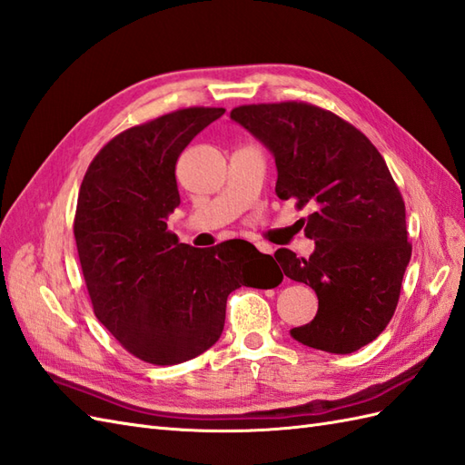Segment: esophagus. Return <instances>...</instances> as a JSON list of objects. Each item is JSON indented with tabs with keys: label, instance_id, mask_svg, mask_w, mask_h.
<instances>
[{
	"label": "esophagus",
	"instance_id": "34e87169",
	"mask_svg": "<svg viewBox=\"0 0 465 465\" xmlns=\"http://www.w3.org/2000/svg\"><path fill=\"white\" fill-rule=\"evenodd\" d=\"M256 248L264 254H274V248H272V244H268V242H256Z\"/></svg>",
	"mask_w": 465,
	"mask_h": 465
}]
</instances>
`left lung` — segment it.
<instances>
[{
  "instance_id": "8db88e82",
  "label": "left lung",
  "mask_w": 465,
  "mask_h": 465,
  "mask_svg": "<svg viewBox=\"0 0 465 465\" xmlns=\"http://www.w3.org/2000/svg\"><path fill=\"white\" fill-rule=\"evenodd\" d=\"M231 120L274 155L276 195L313 207L303 231L315 241L312 256L274 254L320 300L315 318L290 335L337 355L369 345L392 318L412 254L404 201L382 155L349 122L305 102L239 106Z\"/></svg>"
}]
</instances>
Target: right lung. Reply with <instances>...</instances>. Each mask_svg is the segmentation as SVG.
I'll return each instance as SVG.
<instances>
[{"label": "right lung", "instance_id": "1", "mask_svg": "<svg viewBox=\"0 0 465 465\" xmlns=\"http://www.w3.org/2000/svg\"><path fill=\"white\" fill-rule=\"evenodd\" d=\"M224 108H185L110 140L78 191L74 239L98 322L152 365H177L219 341L226 298L256 282L272 256L251 242H179L167 217L179 207L175 163Z\"/></svg>", "mask_w": 465, "mask_h": 465}]
</instances>
